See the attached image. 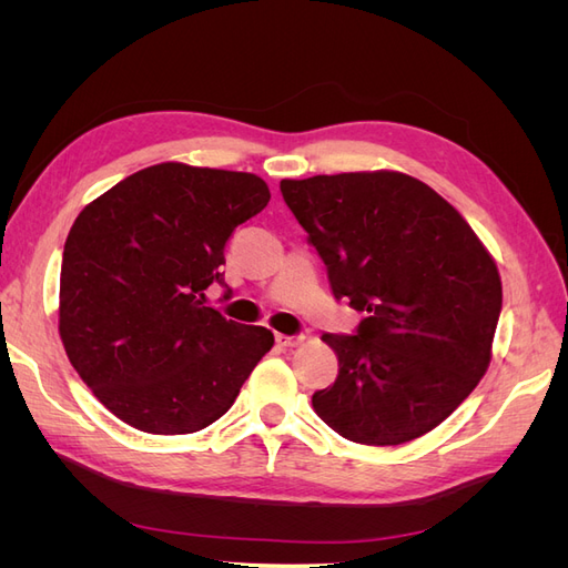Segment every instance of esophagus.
I'll list each match as a JSON object with an SVG mask.
<instances>
[{"instance_id":"obj_1","label":"esophagus","mask_w":568,"mask_h":568,"mask_svg":"<svg viewBox=\"0 0 568 568\" xmlns=\"http://www.w3.org/2000/svg\"><path fill=\"white\" fill-rule=\"evenodd\" d=\"M274 338H277L280 346L284 348H296L303 343V336H286V334H274Z\"/></svg>"}]
</instances>
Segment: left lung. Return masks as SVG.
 I'll use <instances>...</instances> for the list:
<instances>
[{
    "mask_svg": "<svg viewBox=\"0 0 568 568\" xmlns=\"http://www.w3.org/2000/svg\"><path fill=\"white\" fill-rule=\"evenodd\" d=\"M329 274L367 317L322 334L338 357L317 417L363 445H403L448 419L484 379L503 307L493 255L453 205L398 170L282 180Z\"/></svg>",
    "mask_w": 568,
    "mask_h": 568,
    "instance_id": "8db88e82",
    "label": "left lung"
}]
</instances>
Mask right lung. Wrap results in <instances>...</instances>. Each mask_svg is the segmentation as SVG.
<instances>
[{"instance_id":"obj_1","label":"right lung","mask_w":568,"mask_h":568,"mask_svg":"<svg viewBox=\"0 0 568 568\" xmlns=\"http://www.w3.org/2000/svg\"><path fill=\"white\" fill-rule=\"evenodd\" d=\"M270 201L253 173L159 163L84 205L68 232L59 334L111 415L144 434L220 419L274 336L222 317L205 288L225 284V244Z\"/></svg>"}]
</instances>
